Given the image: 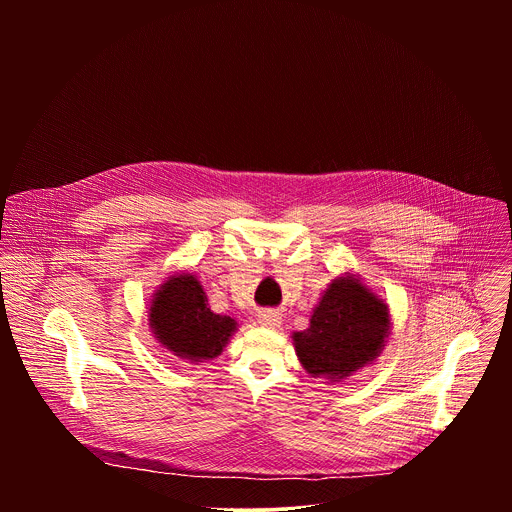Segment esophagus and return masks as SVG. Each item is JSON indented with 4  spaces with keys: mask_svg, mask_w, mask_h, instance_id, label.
<instances>
[{
    "mask_svg": "<svg viewBox=\"0 0 512 512\" xmlns=\"http://www.w3.org/2000/svg\"><path fill=\"white\" fill-rule=\"evenodd\" d=\"M259 324L267 326V328H277L281 324V314L275 310H267L259 314Z\"/></svg>",
    "mask_w": 512,
    "mask_h": 512,
    "instance_id": "34e87169",
    "label": "esophagus"
}]
</instances>
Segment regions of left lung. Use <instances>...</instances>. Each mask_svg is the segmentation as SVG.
Returning <instances> with one entry per match:
<instances>
[{
    "label": "left lung",
    "instance_id": "obj_1",
    "mask_svg": "<svg viewBox=\"0 0 512 512\" xmlns=\"http://www.w3.org/2000/svg\"><path fill=\"white\" fill-rule=\"evenodd\" d=\"M389 332L387 306L354 277L334 279L312 314L310 328L294 334L310 375L344 379L375 360Z\"/></svg>",
    "mask_w": 512,
    "mask_h": 512
}]
</instances>
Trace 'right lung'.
Masks as SVG:
<instances>
[{
    "mask_svg": "<svg viewBox=\"0 0 512 512\" xmlns=\"http://www.w3.org/2000/svg\"><path fill=\"white\" fill-rule=\"evenodd\" d=\"M202 285L192 275L172 277L156 294L150 322L156 338L180 358L206 360L223 352L237 322L210 312Z\"/></svg>",
    "mask_w": 512,
    "mask_h": 512,
    "instance_id": "add662e5",
    "label": "right lung"
}]
</instances>
